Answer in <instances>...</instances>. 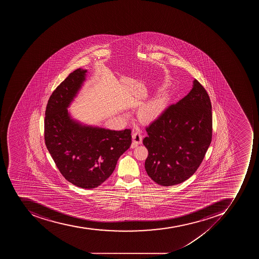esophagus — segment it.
Returning a JSON list of instances; mask_svg holds the SVG:
<instances>
[{
    "label": "esophagus",
    "mask_w": 259,
    "mask_h": 259,
    "mask_svg": "<svg viewBox=\"0 0 259 259\" xmlns=\"http://www.w3.org/2000/svg\"><path fill=\"white\" fill-rule=\"evenodd\" d=\"M133 144L132 147H135L138 145L142 144L143 143V137L139 132H134L132 135Z\"/></svg>",
    "instance_id": "esophagus-1"
}]
</instances>
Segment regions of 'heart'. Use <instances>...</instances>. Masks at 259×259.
<instances>
[{
	"label": "heart",
	"mask_w": 259,
	"mask_h": 259,
	"mask_svg": "<svg viewBox=\"0 0 259 259\" xmlns=\"http://www.w3.org/2000/svg\"><path fill=\"white\" fill-rule=\"evenodd\" d=\"M169 102L167 92H162L148 102L142 104L138 111V117L142 122L149 123L156 120L167 108Z\"/></svg>",
	"instance_id": "1"
}]
</instances>
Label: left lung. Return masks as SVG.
Masks as SVG:
<instances>
[{"label": "left lung", "instance_id": "left-lung-1", "mask_svg": "<svg viewBox=\"0 0 259 259\" xmlns=\"http://www.w3.org/2000/svg\"><path fill=\"white\" fill-rule=\"evenodd\" d=\"M146 131L147 175L163 186L189 179L211 143V103L205 88L194 79L190 93L166 108Z\"/></svg>", "mask_w": 259, "mask_h": 259}]
</instances>
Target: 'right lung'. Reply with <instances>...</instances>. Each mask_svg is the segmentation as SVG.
I'll use <instances>...</instances> for the list:
<instances>
[{
    "instance_id": "add662e5",
    "label": "right lung",
    "mask_w": 259,
    "mask_h": 259,
    "mask_svg": "<svg viewBox=\"0 0 259 259\" xmlns=\"http://www.w3.org/2000/svg\"><path fill=\"white\" fill-rule=\"evenodd\" d=\"M88 70L69 74L48 101L45 119V144L60 172L82 189L105 182L132 143L131 130L116 131L81 124L67 108L77 96Z\"/></svg>"
}]
</instances>
